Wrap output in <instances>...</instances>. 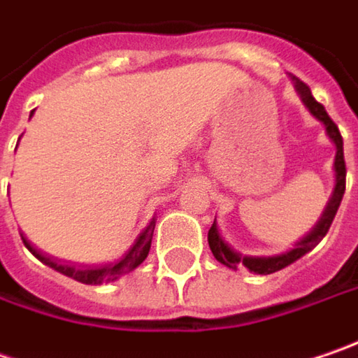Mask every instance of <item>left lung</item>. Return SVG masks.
I'll list each match as a JSON object with an SVG mask.
<instances>
[{
	"instance_id": "8db88e82",
	"label": "left lung",
	"mask_w": 358,
	"mask_h": 358,
	"mask_svg": "<svg viewBox=\"0 0 358 358\" xmlns=\"http://www.w3.org/2000/svg\"><path fill=\"white\" fill-rule=\"evenodd\" d=\"M292 78H294L296 91L300 93L304 105L310 109L312 115L324 123L326 134H328V137H330V139L334 141V145H336V158H334V176H336V184H334L332 196H330L328 204H326L320 221L312 227V231H310L306 237H302L300 241L294 245V249L285 251L282 255H273V257H241L237 251H233L227 243L222 241L221 233H219V229H217V221L213 222V227L208 229V245H210V251H213V255L217 257V262H221L222 265H227V267H231V269H237V267L245 265V267H247L249 271H253V273L267 275V273H275V271L287 267L289 263L300 259L302 255H306L308 251H312L318 243L324 239V235L328 233L330 224L334 221V215H336V210H338V206H341L343 194H345V186H347V164H345L343 136H341V131H338V125H336V123L330 119V115L326 113L324 105L318 103V101L312 96L310 87H308L306 83H302L300 78H296V76H292Z\"/></svg>"
}]
</instances>
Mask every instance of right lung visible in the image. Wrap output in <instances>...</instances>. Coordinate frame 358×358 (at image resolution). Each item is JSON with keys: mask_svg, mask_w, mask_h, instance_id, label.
Wrapping results in <instances>:
<instances>
[{"mask_svg": "<svg viewBox=\"0 0 358 358\" xmlns=\"http://www.w3.org/2000/svg\"><path fill=\"white\" fill-rule=\"evenodd\" d=\"M154 227H156V219H152V222L139 233V237L134 243V247L125 253V257L121 262L111 263V265H103V267H74V265H60V263L52 262L50 257L42 255L40 251H36L30 243L24 239V245L32 251V255H36L38 259L42 263H46L48 267H52L56 271L73 278L76 282L80 284H89V285H96L103 284V282H115L117 278L134 271L139 263L143 262L150 253V247H152V237H154Z\"/></svg>", "mask_w": 358, "mask_h": 358, "instance_id": "obj_1", "label": "right lung"}]
</instances>
